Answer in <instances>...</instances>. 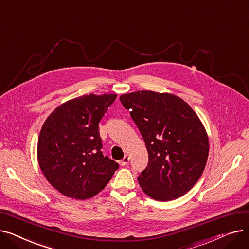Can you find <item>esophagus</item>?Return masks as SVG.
Instances as JSON below:
<instances>
[{"mask_svg":"<svg viewBox=\"0 0 249 249\" xmlns=\"http://www.w3.org/2000/svg\"><path fill=\"white\" fill-rule=\"evenodd\" d=\"M129 160H130L129 156H128V155H125L124 158H123V160H120V164H121V165H126V164L129 162Z\"/></svg>","mask_w":249,"mask_h":249,"instance_id":"obj_1","label":"esophagus"}]
</instances>
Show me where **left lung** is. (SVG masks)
Instances as JSON below:
<instances>
[{"label":"left lung","instance_id":"8db88e82","mask_svg":"<svg viewBox=\"0 0 249 249\" xmlns=\"http://www.w3.org/2000/svg\"><path fill=\"white\" fill-rule=\"evenodd\" d=\"M120 101L136 124L148 152L139 175L143 192L165 202L188 193L202 176L209 140L199 117L180 98L140 90Z\"/></svg>","mask_w":249,"mask_h":249}]
</instances>
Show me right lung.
Instances as JSON below:
<instances>
[{
    "instance_id": "add662e5",
    "label": "right lung",
    "mask_w": 249,
    "mask_h": 249,
    "mask_svg": "<svg viewBox=\"0 0 249 249\" xmlns=\"http://www.w3.org/2000/svg\"><path fill=\"white\" fill-rule=\"evenodd\" d=\"M116 97L89 94L71 100L52 112L42 126L39 165L51 186L67 197H94L119 168L104 156L99 132V122Z\"/></svg>"
}]
</instances>
